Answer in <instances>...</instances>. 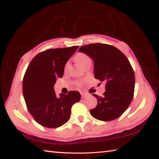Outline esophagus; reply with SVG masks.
<instances>
[{
  "label": "esophagus",
  "instance_id": "1",
  "mask_svg": "<svg viewBox=\"0 0 159 159\" xmlns=\"http://www.w3.org/2000/svg\"><path fill=\"white\" fill-rule=\"evenodd\" d=\"M81 98H85L87 96V94L86 93H81Z\"/></svg>",
  "mask_w": 159,
  "mask_h": 159
}]
</instances>
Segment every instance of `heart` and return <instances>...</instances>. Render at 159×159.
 <instances>
[{"mask_svg": "<svg viewBox=\"0 0 159 159\" xmlns=\"http://www.w3.org/2000/svg\"><path fill=\"white\" fill-rule=\"evenodd\" d=\"M74 60H75L78 63H79L80 66H82V67H83L84 66L86 65L87 63L91 62V59L89 58V57L87 55H86L85 53L80 52H78L76 54L75 57H74ZM68 66H69L68 63H67L66 64L65 67H64V70L67 71V68H68ZM76 84H77L78 86L80 87V86H82V85H83V82L79 81V82H77Z\"/></svg>", "mask_w": 159, "mask_h": 159, "instance_id": "obj_1", "label": "heart"}]
</instances>
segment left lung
<instances>
[{"label":"left lung","mask_w":159,"mask_h":159,"mask_svg":"<svg viewBox=\"0 0 159 159\" xmlns=\"http://www.w3.org/2000/svg\"><path fill=\"white\" fill-rule=\"evenodd\" d=\"M93 60L94 76L106 83L103 96L93 95L97 106L90 110L96 119L112 121L122 115L133 98L135 79L129 61L113 46L106 43H90L79 48Z\"/></svg>","instance_id":"1"}]
</instances>
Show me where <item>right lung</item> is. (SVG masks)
I'll list each match as a JSON object with an SVG mask.
<instances>
[{
	"label": "right lung",
	"instance_id": "add662e5",
	"mask_svg": "<svg viewBox=\"0 0 159 159\" xmlns=\"http://www.w3.org/2000/svg\"><path fill=\"white\" fill-rule=\"evenodd\" d=\"M78 48L74 46L39 52L26 70L22 81L24 98L29 113L42 126L55 128L66 124L70 118L71 108L80 100L79 92L70 91L57 97L53 88Z\"/></svg>",
	"mask_w": 159,
	"mask_h": 159
}]
</instances>
